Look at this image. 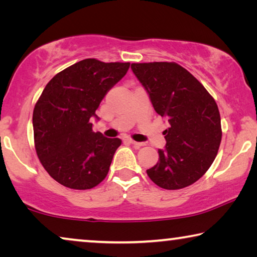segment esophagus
<instances>
[{"mask_svg":"<svg viewBox=\"0 0 257 257\" xmlns=\"http://www.w3.org/2000/svg\"><path fill=\"white\" fill-rule=\"evenodd\" d=\"M123 141L124 142H127V143H130V144H133V145H135V146H144L145 144L144 143H138V142H135V141H133L132 138H129V137H123Z\"/></svg>","mask_w":257,"mask_h":257,"instance_id":"34e87169","label":"esophagus"}]
</instances>
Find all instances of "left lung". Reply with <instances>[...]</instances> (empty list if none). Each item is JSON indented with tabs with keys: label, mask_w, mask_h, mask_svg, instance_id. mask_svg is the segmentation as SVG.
<instances>
[{
	"label": "left lung",
	"mask_w": 257,
	"mask_h": 257,
	"mask_svg": "<svg viewBox=\"0 0 257 257\" xmlns=\"http://www.w3.org/2000/svg\"><path fill=\"white\" fill-rule=\"evenodd\" d=\"M132 69L156 113L170 124L163 132L167 144L147 176L161 188H185L208 170L219 151V108L205 87L179 64L133 63Z\"/></svg>",
	"instance_id": "8db88e82"
}]
</instances>
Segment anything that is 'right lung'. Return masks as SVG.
I'll return each instance as SVG.
<instances>
[{
	"instance_id": "add662e5",
	"label": "right lung",
	"mask_w": 257,
	"mask_h": 257,
	"mask_svg": "<svg viewBox=\"0 0 257 257\" xmlns=\"http://www.w3.org/2000/svg\"><path fill=\"white\" fill-rule=\"evenodd\" d=\"M130 63L85 59L55 75L33 113L35 149L49 175L72 189H90L106 177L119 138L93 132L92 118Z\"/></svg>"
}]
</instances>
